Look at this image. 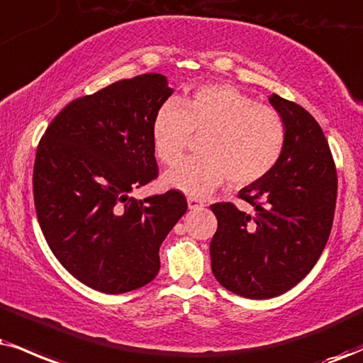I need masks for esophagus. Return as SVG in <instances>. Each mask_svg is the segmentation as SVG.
I'll use <instances>...</instances> for the list:
<instances>
[{
	"label": "esophagus",
	"mask_w": 363,
	"mask_h": 363,
	"mask_svg": "<svg viewBox=\"0 0 363 363\" xmlns=\"http://www.w3.org/2000/svg\"><path fill=\"white\" fill-rule=\"evenodd\" d=\"M205 203L200 199H195V196H189V208L190 210H199L203 208Z\"/></svg>",
	"instance_id": "1"
}]
</instances>
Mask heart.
I'll return each instance as SVG.
<instances>
[{"mask_svg":"<svg viewBox=\"0 0 363 363\" xmlns=\"http://www.w3.org/2000/svg\"><path fill=\"white\" fill-rule=\"evenodd\" d=\"M194 134H203L202 155L182 161L163 178L169 189L190 196L208 195L225 180L235 186L259 182L279 163L286 146L283 116L230 84H208L158 107L151 136L161 163H177Z\"/></svg>","mask_w":363,"mask_h":363,"instance_id":"heart-1","label":"heart"}]
</instances>
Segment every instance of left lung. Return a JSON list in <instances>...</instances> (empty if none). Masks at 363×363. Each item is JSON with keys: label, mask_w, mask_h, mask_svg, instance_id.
<instances>
[{"label": "left lung", "mask_w": 363, "mask_h": 363, "mask_svg": "<svg viewBox=\"0 0 363 363\" xmlns=\"http://www.w3.org/2000/svg\"><path fill=\"white\" fill-rule=\"evenodd\" d=\"M269 102L284 119L286 146L272 172L239 191L254 212L210 205L218 222L210 242L213 276L249 299L279 296L313 269L337 203V168L320 124L277 94Z\"/></svg>", "instance_id": "left-lung-1"}]
</instances>
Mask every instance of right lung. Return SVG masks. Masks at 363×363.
<instances>
[{
	"label": "right lung",
	"mask_w": 363,
	"mask_h": 363,
	"mask_svg": "<svg viewBox=\"0 0 363 363\" xmlns=\"http://www.w3.org/2000/svg\"><path fill=\"white\" fill-rule=\"evenodd\" d=\"M172 92L161 74L119 80L65 106L38 143L33 199L45 240L101 293L151 283L161 242L189 208L178 190L129 195L158 177L151 124Z\"/></svg>",
	"instance_id": "1"
}]
</instances>
